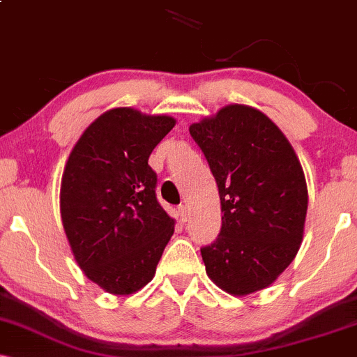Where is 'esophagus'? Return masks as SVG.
Listing matches in <instances>:
<instances>
[{
    "mask_svg": "<svg viewBox=\"0 0 357 357\" xmlns=\"http://www.w3.org/2000/svg\"><path fill=\"white\" fill-rule=\"evenodd\" d=\"M179 211V218H181L183 223H186L188 220H190V206L188 204H181V206L178 208Z\"/></svg>",
    "mask_w": 357,
    "mask_h": 357,
    "instance_id": "obj_1",
    "label": "esophagus"
}]
</instances>
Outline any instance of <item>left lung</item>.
<instances>
[{
    "mask_svg": "<svg viewBox=\"0 0 357 357\" xmlns=\"http://www.w3.org/2000/svg\"><path fill=\"white\" fill-rule=\"evenodd\" d=\"M221 202L218 238L202 248L208 277L231 296L277 280L304 235L307 184L296 151L260 110L233 104L190 126Z\"/></svg>",
    "mask_w": 357,
    "mask_h": 357,
    "instance_id": "left-lung-1",
    "label": "left lung"
}]
</instances>
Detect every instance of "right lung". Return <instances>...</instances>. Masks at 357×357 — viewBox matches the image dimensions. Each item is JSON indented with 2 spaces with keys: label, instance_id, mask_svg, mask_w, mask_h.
Instances as JSON below:
<instances>
[{
  "label": "right lung",
  "instance_id": "1",
  "mask_svg": "<svg viewBox=\"0 0 357 357\" xmlns=\"http://www.w3.org/2000/svg\"><path fill=\"white\" fill-rule=\"evenodd\" d=\"M174 124L130 107L107 110L68 155L60 190L63 230L85 275L114 296L153 280L174 233V220L155 198L158 174L147 165Z\"/></svg>",
  "mask_w": 357,
  "mask_h": 357
}]
</instances>
